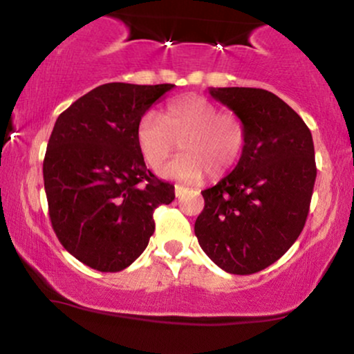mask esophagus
<instances>
[{
    "label": "esophagus",
    "instance_id": "1",
    "mask_svg": "<svg viewBox=\"0 0 354 354\" xmlns=\"http://www.w3.org/2000/svg\"><path fill=\"white\" fill-rule=\"evenodd\" d=\"M186 191H188V188H185V186H180V185L174 186V193H176V196H178V198L183 196V194H185Z\"/></svg>",
    "mask_w": 354,
    "mask_h": 354
}]
</instances>
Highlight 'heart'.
I'll list each match as a JSON object with an SVG mask.
<instances>
[{
	"label": "heart",
	"mask_w": 354,
	"mask_h": 354,
	"mask_svg": "<svg viewBox=\"0 0 354 354\" xmlns=\"http://www.w3.org/2000/svg\"><path fill=\"white\" fill-rule=\"evenodd\" d=\"M136 143L149 168L160 169L178 143L183 153L161 169V174L180 183H196L206 174L219 178L241 158L246 143L239 118L219 113L203 96H185L168 103L163 116L148 111L136 128Z\"/></svg>",
	"instance_id": "obj_1"
}]
</instances>
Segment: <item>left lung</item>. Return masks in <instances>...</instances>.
I'll return each instance as SVG.
<instances>
[{"mask_svg":"<svg viewBox=\"0 0 354 354\" xmlns=\"http://www.w3.org/2000/svg\"><path fill=\"white\" fill-rule=\"evenodd\" d=\"M239 118L246 143L236 168L201 191L194 223L211 261L231 274L265 270L298 239L316 180L311 131L281 98L259 88H209Z\"/></svg>","mask_w":354,"mask_h":354,"instance_id":"8db88e82","label":"left lung"}]
</instances>
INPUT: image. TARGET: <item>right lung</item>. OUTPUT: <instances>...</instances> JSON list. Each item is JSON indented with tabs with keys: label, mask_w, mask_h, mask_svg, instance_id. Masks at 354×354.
Listing matches in <instances>:
<instances>
[{
	"label": "right lung",
	"mask_w": 354,
	"mask_h": 354,
	"mask_svg": "<svg viewBox=\"0 0 354 354\" xmlns=\"http://www.w3.org/2000/svg\"><path fill=\"white\" fill-rule=\"evenodd\" d=\"M174 84L108 83L56 120L43 161L51 226L68 253L115 273L148 246L153 213L174 186L146 168L136 143L141 116Z\"/></svg>",
	"instance_id": "add662e5"
}]
</instances>
